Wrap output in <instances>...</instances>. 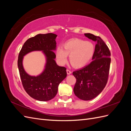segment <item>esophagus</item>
<instances>
[{
  "label": "esophagus",
  "instance_id": "1",
  "mask_svg": "<svg viewBox=\"0 0 131 131\" xmlns=\"http://www.w3.org/2000/svg\"><path fill=\"white\" fill-rule=\"evenodd\" d=\"M67 74L69 75V74H70L71 73H72V72H71V71L70 70H69V69H67Z\"/></svg>",
  "mask_w": 131,
  "mask_h": 131
}]
</instances>
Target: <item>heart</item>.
Listing matches in <instances>:
<instances>
[{"label": "heart", "mask_w": 131, "mask_h": 131, "mask_svg": "<svg viewBox=\"0 0 131 131\" xmlns=\"http://www.w3.org/2000/svg\"><path fill=\"white\" fill-rule=\"evenodd\" d=\"M94 52V46L92 42L80 39H72L66 42L62 49H58L56 55L62 64L67 61V56L73 67L76 68L85 66L92 58Z\"/></svg>", "instance_id": "b5f03b06"}]
</instances>
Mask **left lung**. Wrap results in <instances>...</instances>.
<instances>
[{"mask_svg": "<svg viewBox=\"0 0 131 131\" xmlns=\"http://www.w3.org/2000/svg\"><path fill=\"white\" fill-rule=\"evenodd\" d=\"M96 42L92 61L88 66L73 72L77 79L74 88L75 96L84 101L91 100L100 94L108 82L111 62L108 47L101 37L85 33Z\"/></svg>", "mask_w": 131, "mask_h": 131, "instance_id": "left-lung-1", "label": "left lung"}]
</instances>
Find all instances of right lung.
<instances>
[{"label": "right lung", "mask_w": 131, "mask_h": 131, "mask_svg": "<svg viewBox=\"0 0 131 131\" xmlns=\"http://www.w3.org/2000/svg\"><path fill=\"white\" fill-rule=\"evenodd\" d=\"M57 36L47 33L31 37L25 42L18 54L17 64L23 88L31 97L39 101H48L56 96L59 84L67 77L66 68L58 66L54 60ZM34 50H42L47 58L45 70L37 77L28 74L22 64L23 56Z\"/></svg>", "instance_id": "1"}]
</instances>
